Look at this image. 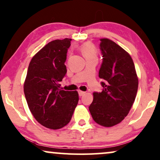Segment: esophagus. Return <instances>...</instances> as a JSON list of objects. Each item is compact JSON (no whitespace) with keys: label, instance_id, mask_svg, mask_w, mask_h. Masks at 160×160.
<instances>
[{"label":"esophagus","instance_id":"esophagus-1","mask_svg":"<svg viewBox=\"0 0 160 160\" xmlns=\"http://www.w3.org/2000/svg\"><path fill=\"white\" fill-rule=\"evenodd\" d=\"M85 93H86L85 92L81 91V90H79V91H78V94H79V96H80V97H82V96L84 95V94Z\"/></svg>","mask_w":160,"mask_h":160}]
</instances>
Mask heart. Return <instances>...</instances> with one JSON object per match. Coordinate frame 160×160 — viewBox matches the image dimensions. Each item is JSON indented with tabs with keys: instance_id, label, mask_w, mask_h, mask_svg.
<instances>
[{
	"instance_id": "obj_1",
	"label": "heart",
	"mask_w": 160,
	"mask_h": 160,
	"mask_svg": "<svg viewBox=\"0 0 160 160\" xmlns=\"http://www.w3.org/2000/svg\"><path fill=\"white\" fill-rule=\"evenodd\" d=\"M80 50L87 60L92 58L97 59V56H98L97 50L95 46H94L92 42H87L82 44L80 47Z\"/></svg>"
}]
</instances>
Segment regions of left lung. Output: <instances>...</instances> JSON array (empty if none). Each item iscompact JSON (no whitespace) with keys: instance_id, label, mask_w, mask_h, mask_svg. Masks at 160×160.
<instances>
[{"instance_id":"obj_1","label":"left lung","mask_w":160,"mask_h":160,"mask_svg":"<svg viewBox=\"0 0 160 160\" xmlns=\"http://www.w3.org/2000/svg\"><path fill=\"white\" fill-rule=\"evenodd\" d=\"M102 63L99 77L103 90L94 92L89 110L97 123L112 127L128 115L135 100L138 79L128 52L107 38L100 39Z\"/></svg>"}]
</instances>
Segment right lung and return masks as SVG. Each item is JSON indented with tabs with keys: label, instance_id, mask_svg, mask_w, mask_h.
I'll return each mask as SVG.
<instances>
[{
	"label": "right lung",
	"instance_id": "obj_1",
	"mask_svg": "<svg viewBox=\"0 0 160 160\" xmlns=\"http://www.w3.org/2000/svg\"><path fill=\"white\" fill-rule=\"evenodd\" d=\"M71 39L50 42L30 61L24 84L27 105L39 123L60 129L70 122L78 104L77 91H64L61 82L67 72L65 62Z\"/></svg>",
	"mask_w": 160,
	"mask_h": 160
}]
</instances>
